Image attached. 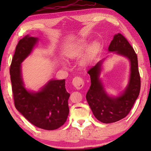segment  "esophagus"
I'll return each mask as SVG.
<instances>
[{
    "label": "esophagus",
    "instance_id": "esophagus-1",
    "mask_svg": "<svg viewBox=\"0 0 151 151\" xmlns=\"http://www.w3.org/2000/svg\"><path fill=\"white\" fill-rule=\"evenodd\" d=\"M72 84L77 89H80L84 86V80L80 77H75L72 80Z\"/></svg>",
    "mask_w": 151,
    "mask_h": 151
}]
</instances>
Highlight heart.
Listing matches in <instances>:
<instances>
[{"mask_svg": "<svg viewBox=\"0 0 151 151\" xmlns=\"http://www.w3.org/2000/svg\"><path fill=\"white\" fill-rule=\"evenodd\" d=\"M88 46L89 42L86 39H80L66 45L64 48V54L68 58L76 59L83 54Z\"/></svg>", "mask_w": 151, "mask_h": 151, "instance_id": "b5f03b06", "label": "heart"}]
</instances>
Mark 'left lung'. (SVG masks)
<instances>
[{
  "mask_svg": "<svg viewBox=\"0 0 151 151\" xmlns=\"http://www.w3.org/2000/svg\"><path fill=\"white\" fill-rule=\"evenodd\" d=\"M108 50L129 60L130 74L124 90L117 96H111L106 92L100 78L105 59L101 60L88 69L91 86L86 93V100L97 119L105 124L115 122L129 114L139 96L141 84L137 54L127 39L119 33L115 34Z\"/></svg>",
  "mask_w": 151,
  "mask_h": 151,
  "instance_id": "1",
  "label": "left lung"
}]
</instances>
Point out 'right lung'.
Listing matches in <instances>:
<instances>
[{"instance_id": "right-lung-1", "label": "right lung", "mask_w": 151, "mask_h": 151, "mask_svg": "<svg viewBox=\"0 0 151 151\" xmlns=\"http://www.w3.org/2000/svg\"><path fill=\"white\" fill-rule=\"evenodd\" d=\"M39 38L27 35L16 47L10 76L14 104L17 110L32 124L45 130H55L64 124L69 113L70 94L65 88V80H49L38 91L25 87L22 63L31 55Z\"/></svg>"}]
</instances>
